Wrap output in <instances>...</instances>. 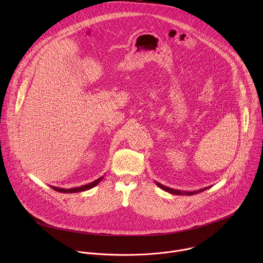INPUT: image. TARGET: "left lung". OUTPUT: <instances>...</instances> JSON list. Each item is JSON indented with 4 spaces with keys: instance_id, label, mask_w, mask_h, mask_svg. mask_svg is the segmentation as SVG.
Returning a JSON list of instances; mask_svg holds the SVG:
<instances>
[{
    "instance_id": "8db88e82",
    "label": "left lung",
    "mask_w": 263,
    "mask_h": 263,
    "mask_svg": "<svg viewBox=\"0 0 263 263\" xmlns=\"http://www.w3.org/2000/svg\"><path fill=\"white\" fill-rule=\"evenodd\" d=\"M155 183H156V185H157V186H159V187H160L161 190H163V191H165V192H167V193H170V194L179 195V196H182V195H185V196H193V195H196V194H199V193H202V192H204V191L208 190V187H207V189H203V190L196 191V192H182V191H178V190L170 189V187H166V186H164V185H162V184H160V183H158V182H156V181H155Z\"/></svg>"
}]
</instances>
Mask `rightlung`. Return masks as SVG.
Segmentation results:
<instances>
[{
	"label": "right lung",
	"instance_id": "add662e5",
	"mask_svg": "<svg viewBox=\"0 0 263 263\" xmlns=\"http://www.w3.org/2000/svg\"><path fill=\"white\" fill-rule=\"evenodd\" d=\"M104 177H100L99 179L95 180L93 182L91 183H88L86 185H83V186H79V187H74V189H69V190H65V189H59V187H56V186H51L52 189L56 192H59V193H63V194H73V193H80V192H85V191H88L90 189H92V187H95L96 185H98L102 180H103Z\"/></svg>",
	"mask_w": 263,
	"mask_h": 263
}]
</instances>
